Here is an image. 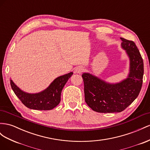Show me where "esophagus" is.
Masks as SVG:
<instances>
[{"instance_id":"obj_1","label":"esophagus","mask_w":150,"mask_h":150,"mask_svg":"<svg viewBox=\"0 0 150 150\" xmlns=\"http://www.w3.org/2000/svg\"><path fill=\"white\" fill-rule=\"evenodd\" d=\"M84 70V69L83 66H78L75 69V72L76 73H78V74H81V72H83Z\"/></svg>"}]
</instances>
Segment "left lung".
Listing matches in <instances>:
<instances>
[{"label":"left lung","mask_w":150,"mask_h":150,"mask_svg":"<svg viewBox=\"0 0 150 150\" xmlns=\"http://www.w3.org/2000/svg\"><path fill=\"white\" fill-rule=\"evenodd\" d=\"M121 46L130 60L127 78L110 84L90 73H83L85 102L93 110L100 113L120 112L138 96L143 84V60L135 43L120 38Z\"/></svg>","instance_id":"1"}]
</instances>
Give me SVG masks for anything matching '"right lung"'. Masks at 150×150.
<instances>
[{
  "instance_id": "right-lung-1",
  "label": "right lung",
  "mask_w": 150,
  "mask_h": 150,
  "mask_svg": "<svg viewBox=\"0 0 150 150\" xmlns=\"http://www.w3.org/2000/svg\"><path fill=\"white\" fill-rule=\"evenodd\" d=\"M73 72H69L54 79L50 86L38 93L31 94L24 92L11 79V86L16 95L28 108L38 110H49L57 106L64 86Z\"/></svg>"
}]
</instances>
